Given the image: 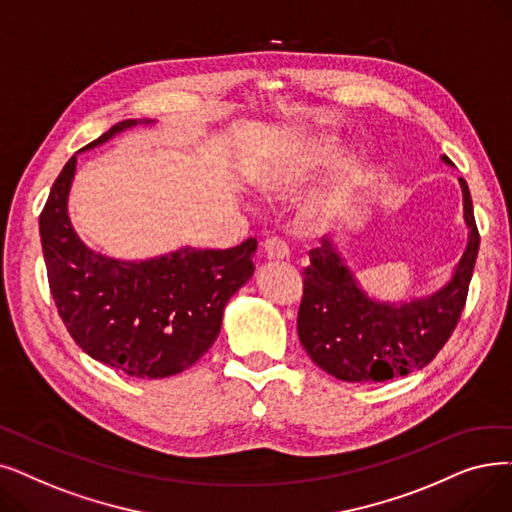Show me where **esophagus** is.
<instances>
[{
	"instance_id": "obj_1",
	"label": "esophagus",
	"mask_w": 512,
	"mask_h": 512,
	"mask_svg": "<svg viewBox=\"0 0 512 512\" xmlns=\"http://www.w3.org/2000/svg\"><path fill=\"white\" fill-rule=\"evenodd\" d=\"M263 257L270 261H286L288 257H291V253H288V247L284 240L268 238L263 242Z\"/></svg>"
}]
</instances>
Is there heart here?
<instances>
[{
  "label": "heart",
  "instance_id": "heart-1",
  "mask_svg": "<svg viewBox=\"0 0 512 512\" xmlns=\"http://www.w3.org/2000/svg\"><path fill=\"white\" fill-rule=\"evenodd\" d=\"M330 150V140L326 136L311 138L303 148L295 154H282L274 161H265L253 173V184L261 192H282L299 184L303 177L316 169ZM347 205V190L343 186H335L318 198V203L311 209V217L318 219L320 224L335 221Z\"/></svg>",
  "mask_w": 512,
  "mask_h": 512
}]
</instances>
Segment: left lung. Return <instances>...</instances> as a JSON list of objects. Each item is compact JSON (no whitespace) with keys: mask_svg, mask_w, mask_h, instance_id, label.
<instances>
[{"mask_svg":"<svg viewBox=\"0 0 512 512\" xmlns=\"http://www.w3.org/2000/svg\"><path fill=\"white\" fill-rule=\"evenodd\" d=\"M441 161L452 165L443 154ZM469 242L448 284L402 303L372 299L324 238L309 251L297 330L303 349L324 372L347 383H383L425 368L448 343L466 303L479 251L469 186L460 177Z\"/></svg>","mask_w":512,"mask_h":512,"instance_id":"1","label":"left lung"}]
</instances>
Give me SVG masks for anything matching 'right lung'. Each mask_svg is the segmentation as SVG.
I'll use <instances>...</instances> for the list:
<instances>
[{
    "label": "right lung",
    "instance_id": "add662e5",
    "mask_svg": "<svg viewBox=\"0 0 512 512\" xmlns=\"http://www.w3.org/2000/svg\"><path fill=\"white\" fill-rule=\"evenodd\" d=\"M138 123L127 119L83 150ZM71 157L39 215L43 259L58 314L94 360L136 379H165L201 360L215 343L224 309L255 272L257 240L234 249H192L144 261L113 259L85 247L69 219Z\"/></svg>",
    "mask_w": 512,
    "mask_h": 512
}]
</instances>
